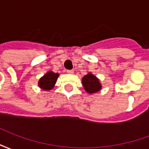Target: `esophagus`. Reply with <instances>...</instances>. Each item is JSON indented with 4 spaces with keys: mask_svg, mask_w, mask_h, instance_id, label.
<instances>
[{
    "mask_svg": "<svg viewBox=\"0 0 149 149\" xmlns=\"http://www.w3.org/2000/svg\"><path fill=\"white\" fill-rule=\"evenodd\" d=\"M67 73H68V74H73L74 71L73 70H67Z\"/></svg>",
    "mask_w": 149,
    "mask_h": 149,
    "instance_id": "34e87169",
    "label": "esophagus"
}]
</instances>
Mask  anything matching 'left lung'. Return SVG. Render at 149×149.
Wrapping results in <instances>:
<instances>
[{"label": "left lung", "instance_id": "left-lung-1", "mask_svg": "<svg viewBox=\"0 0 149 149\" xmlns=\"http://www.w3.org/2000/svg\"><path fill=\"white\" fill-rule=\"evenodd\" d=\"M82 84L84 86V90L89 94L96 93L99 92L102 87L99 79L91 72H88L82 78Z\"/></svg>", "mask_w": 149, "mask_h": 149}]
</instances>
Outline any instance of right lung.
Here are the masks:
<instances>
[{"label": "right lung", "instance_id": "obj_1", "mask_svg": "<svg viewBox=\"0 0 149 149\" xmlns=\"http://www.w3.org/2000/svg\"><path fill=\"white\" fill-rule=\"evenodd\" d=\"M59 77L58 73H55L52 71H49L40 78L38 82V85L44 90L49 91L54 87L56 80Z\"/></svg>", "mask_w": 149, "mask_h": 149}]
</instances>
